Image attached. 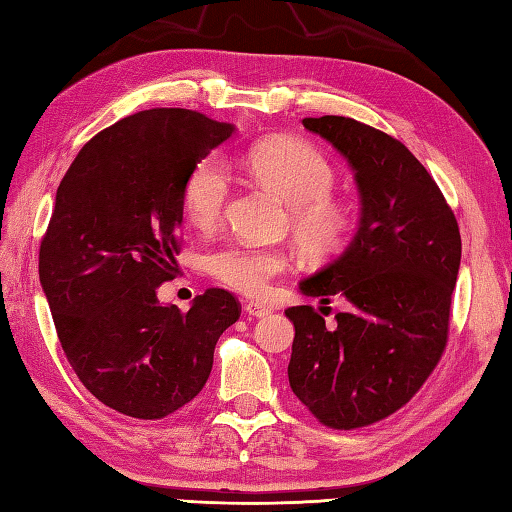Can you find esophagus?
Wrapping results in <instances>:
<instances>
[{
    "label": "esophagus",
    "mask_w": 512,
    "mask_h": 512,
    "mask_svg": "<svg viewBox=\"0 0 512 512\" xmlns=\"http://www.w3.org/2000/svg\"><path fill=\"white\" fill-rule=\"evenodd\" d=\"M244 310H246V314H250V317H259V319L268 317L270 314V308L264 306V303H257V301H248Z\"/></svg>",
    "instance_id": "1"
}]
</instances>
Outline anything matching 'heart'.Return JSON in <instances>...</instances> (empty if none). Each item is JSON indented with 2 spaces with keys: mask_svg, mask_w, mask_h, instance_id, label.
Returning <instances> with one entry per match:
<instances>
[{
  "mask_svg": "<svg viewBox=\"0 0 512 512\" xmlns=\"http://www.w3.org/2000/svg\"><path fill=\"white\" fill-rule=\"evenodd\" d=\"M253 178L273 189L290 206V228L310 257H330L352 235L354 213L334 200L336 169L319 149L290 138L266 140L244 158ZM231 173L220 156L200 160L184 180L182 209L195 226H211L220 217ZM206 266L222 284L246 295H259L270 279L284 273L288 257L279 250L228 242L206 255Z\"/></svg>",
  "mask_w": 512,
  "mask_h": 512,
  "instance_id": "b5f03b06",
  "label": "heart"
}]
</instances>
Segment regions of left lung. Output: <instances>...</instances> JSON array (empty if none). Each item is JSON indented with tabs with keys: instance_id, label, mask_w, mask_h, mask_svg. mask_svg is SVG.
Segmentation results:
<instances>
[{
	"instance_id": "left-lung-1",
	"label": "left lung",
	"mask_w": 512,
	"mask_h": 512,
	"mask_svg": "<svg viewBox=\"0 0 512 512\" xmlns=\"http://www.w3.org/2000/svg\"><path fill=\"white\" fill-rule=\"evenodd\" d=\"M303 127L347 160L361 217L343 253L299 281L301 295L343 297L347 312L325 328L310 306L286 310L288 380L323 424L356 429L405 405L440 361L462 239L438 184L400 140L345 116Z\"/></svg>"
}]
</instances>
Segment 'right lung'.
I'll list each match as a JSON object with an SVG mask.
<instances>
[{
	"mask_svg": "<svg viewBox=\"0 0 512 512\" xmlns=\"http://www.w3.org/2000/svg\"><path fill=\"white\" fill-rule=\"evenodd\" d=\"M233 134L200 112H138L96 134L57 189L41 288L76 376L125 416L158 420L198 396L242 312L220 288L189 312L156 292L178 266L184 180Z\"/></svg>",
	"mask_w": 512,
	"mask_h": 512,
	"instance_id": "obj_1",
	"label": "right lung"
}]
</instances>
